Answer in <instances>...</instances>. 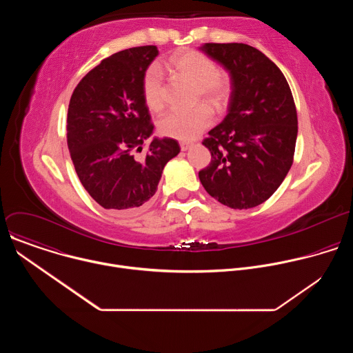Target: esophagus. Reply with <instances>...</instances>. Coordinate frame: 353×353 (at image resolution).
I'll use <instances>...</instances> for the list:
<instances>
[{
    "mask_svg": "<svg viewBox=\"0 0 353 353\" xmlns=\"http://www.w3.org/2000/svg\"><path fill=\"white\" fill-rule=\"evenodd\" d=\"M191 146H192V143H191V142H180V148H181V150H188Z\"/></svg>",
    "mask_w": 353,
    "mask_h": 353,
    "instance_id": "esophagus-1",
    "label": "esophagus"
}]
</instances>
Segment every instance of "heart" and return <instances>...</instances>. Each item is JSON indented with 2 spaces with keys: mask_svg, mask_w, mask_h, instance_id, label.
<instances>
[{
  "mask_svg": "<svg viewBox=\"0 0 353 353\" xmlns=\"http://www.w3.org/2000/svg\"><path fill=\"white\" fill-rule=\"evenodd\" d=\"M168 70L179 79L195 86V100H204L216 112L225 109L229 100L230 85L225 75L204 53L196 50H180L166 64ZM142 93L145 105L150 112L159 113L165 108L163 75L158 67H150L143 77ZM212 112L208 106L199 105L190 110H176L163 117L159 131L165 137L188 141L198 137L212 124Z\"/></svg>",
  "mask_w": 353,
  "mask_h": 353,
  "instance_id": "1",
  "label": "heart"
}]
</instances>
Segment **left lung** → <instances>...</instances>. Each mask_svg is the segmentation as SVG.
<instances>
[{
    "label": "left lung",
    "mask_w": 353,
    "mask_h": 353,
    "mask_svg": "<svg viewBox=\"0 0 353 353\" xmlns=\"http://www.w3.org/2000/svg\"><path fill=\"white\" fill-rule=\"evenodd\" d=\"M203 52L230 77L223 121L204 145L211 163L198 173L207 192L233 210L254 208L282 184L294 155L297 113L282 71L256 47L205 43Z\"/></svg>",
    "instance_id": "1"
}]
</instances>
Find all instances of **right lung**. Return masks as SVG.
Returning <instances> with one entry per match:
<instances>
[{
	"mask_svg": "<svg viewBox=\"0 0 353 353\" xmlns=\"http://www.w3.org/2000/svg\"><path fill=\"white\" fill-rule=\"evenodd\" d=\"M159 54L157 46L123 50L90 70L70 100L67 143L75 172L99 205L135 211L154 196L166 163L179 155L172 138H154L142 82Z\"/></svg>",
	"mask_w": 353,
	"mask_h": 353,
	"instance_id": "add662e5",
	"label": "right lung"
}]
</instances>
